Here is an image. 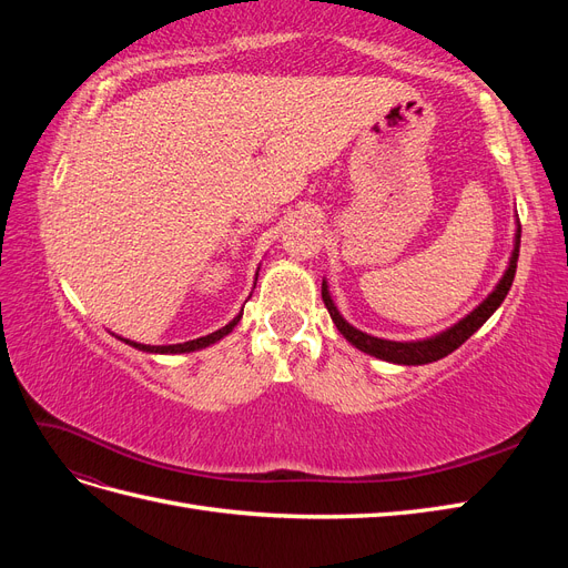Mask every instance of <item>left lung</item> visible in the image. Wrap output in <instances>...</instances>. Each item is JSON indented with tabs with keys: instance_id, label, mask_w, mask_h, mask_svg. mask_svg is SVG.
Wrapping results in <instances>:
<instances>
[{
	"instance_id": "left-lung-1",
	"label": "left lung",
	"mask_w": 568,
	"mask_h": 568,
	"mask_svg": "<svg viewBox=\"0 0 568 568\" xmlns=\"http://www.w3.org/2000/svg\"><path fill=\"white\" fill-rule=\"evenodd\" d=\"M519 244H521V227L517 230V244H514V253H511V261L509 267L505 272V277L500 280V284L495 286L493 294L480 303L471 315L464 317L462 322H457L455 326H450L448 332H443L434 338H426V341H409V343H398V341H384V338H376L369 334L357 332L355 326H351L346 320H343L336 311V305L329 298V291H326V284H322V301L326 305V311H329L336 329L346 336L355 348H359L363 353H369L379 359H388V363L395 365H426V363H436V359L450 355L453 351H457L464 341H467L480 324H484L500 303L505 301V296L509 294L511 282H514V274H517V261H519Z\"/></svg>"
}]
</instances>
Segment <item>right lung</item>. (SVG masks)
<instances>
[{
    "mask_svg": "<svg viewBox=\"0 0 568 568\" xmlns=\"http://www.w3.org/2000/svg\"><path fill=\"white\" fill-rule=\"evenodd\" d=\"M239 320H242V315H236L227 326H222V329H217V332H213V334H209V336H201V338L186 341V343H175V346H144V343H134V341H128V338H125V343H130V346L140 348V351H146V353H192V351L211 346V343L220 341L222 336H227V334L234 329Z\"/></svg>",
    "mask_w": 568,
    "mask_h": 568,
    "instance_id": "right-lung-1",
    "label": "right lung"
}]
</instances>
